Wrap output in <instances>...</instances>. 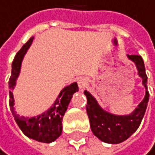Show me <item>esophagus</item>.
Here are the masks:
<instances>
[{
  "label": "esophagus",
  "mask_w": 155,
  "mask_h": 155,
  "mask_svg": "<svg viewBox=\"0 0 155 155\" xmlns=\"http://www.w3.org/2000/svg\"><path fill=\"white\" fill-rule=\"evenodd\" d=\"M78 86L80 89H84L87 86V80L85 78H79L78 79Z\"/></svg>",
  "instance_id": "obj_1"
}]
</instances>
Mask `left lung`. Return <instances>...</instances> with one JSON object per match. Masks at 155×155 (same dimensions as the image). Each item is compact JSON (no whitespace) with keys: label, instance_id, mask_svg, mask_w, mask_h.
Returning a JSON list of instances; mask_svg holds the SVG:
<instances>
[{"label":"left lung","instance_id":"1","mask_svg":"<svg viewBox=\"0 0 155 155\" xmlns=\"http://www.w3.org/2000/svg\"><path fill=\"white\" fill-rule=\"evenodd\" d=\"M128 58L136 63L139 71V75L143 79V85L146 87V96L143 101L130 115L119 116L113 115L101 108L94 97L87 91L84 94L87 97V113L90 119V125L94 135L97 136L101 141L108 143H119L124 142L130 136L135 133L139 128L140 124L145 115L148 97L147 91V76L146 74V68L143 60L141 55L128 54Z\"/></svg>","mask_w":155,"mask_h":155}]
</instances>
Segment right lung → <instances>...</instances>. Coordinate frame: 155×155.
I'll return each mask as SVG.
<instances>
[{
  "instance_id": "add662e5",
  "label": "right lung",
  "mask_w": 155,
  "mask_h": 155,
  "mask_svg": "<svg viewBox=\"0 0 155 155\" xmlns=\"http://www.w3.org/2000/svg\"><path fill=\"white\" fill-rule=\"evenodd\" d=\"M33 37L29 39L20 51L16 54L12 64V75L8 81L9 87V107L12 109V115L15 119L18 127L21 131L27 136L35 141L41 143H51L55 141L62 131V117L68 107V104L71 101L72 95L75 92H78V85L77 83H72L71 85L65 87L60 92L58 99L56 100L54 105L51 107L47 113H44L38 117L33 118H25L22 116H18L14 111L13 107V96L12 89L15 86L16 78L20 71L21 61L27 50L29 49L31 43L33 41Z\"/></svg>"
}]
</instances>
